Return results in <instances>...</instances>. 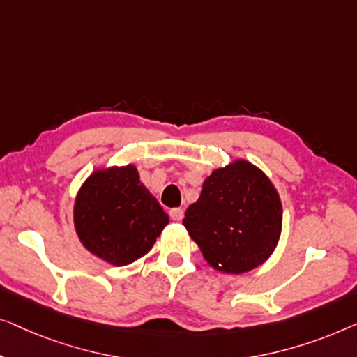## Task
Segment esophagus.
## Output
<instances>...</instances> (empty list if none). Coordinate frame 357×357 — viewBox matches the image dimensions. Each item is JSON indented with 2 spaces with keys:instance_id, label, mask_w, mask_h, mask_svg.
I'll use <instances>...</instances> for the list:
<instances>
[{
  "instance_id": "34e87169",
  "label": "esophagus",
  "mask_w": 357,
  "mask_h": 357,
  "mask_svg": "<svg viewBox=\"0 0 357 357\" xmlns=\"http://www.w3.org/2000/svg\"><path fill=\"white\" fill-rule=\"evenodd\" d=\"M169 217H172L174 222H181L184 217V210L183 208H172L169 210Z\"/></svg>"
}]
</instances>
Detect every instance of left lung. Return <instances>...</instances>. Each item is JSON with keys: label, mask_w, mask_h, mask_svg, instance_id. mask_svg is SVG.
<instances>
[{"label": "left lung", "mask_w": 357, "mask_h": 357, "mask_svg": "<svg viewBox=\"0 0 357 357\" xmlns=\"http://www.w3.org/2000/svg\"><path fill=\"white\" fill-rule=\"evenodd\" d=\"M283 207L262 169L236 160L205 178L183 225L210 267L241 275L257 268L277 248Z\"/></svg>", "instance_id": "8db88e82"}]
</instances>
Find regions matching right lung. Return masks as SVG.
<instances>
[{
	"instance_id": "1",
	"label": "right lung",
	"mask_w": 357,
	"mask_h": 357,
	"mask_svg": "<svg viewBox=\"0 0 357 357\" xmlns=\"http://www.w3.org/2000/svg\"><path fill=\"white\" fill-rule=\"evenodd\" d=\"M168 223L169 217L140 183L134 165L93 172L74 204L80 243L114 267L147 254Z\"/></svg>"
}]
</instances>
